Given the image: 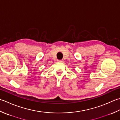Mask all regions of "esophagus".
I'll return each mask as SVG.
<instances>
[{
    "instance_id": "obj_1",
    "label": "esophagus",
    "mask_w": 120,
    "mask_h": 120,
    "mask_svg": "<svg viewBox=\"0 0 120 120\" xmlns=\"http://www.w3.org/2000/svg\"><path fill=\"white\" fill-rule=\"evenodd\" d=\"M58 61L59 62H61V63L64 62V61H63V60H58Z\"/></svg>"
}]
</instances>
